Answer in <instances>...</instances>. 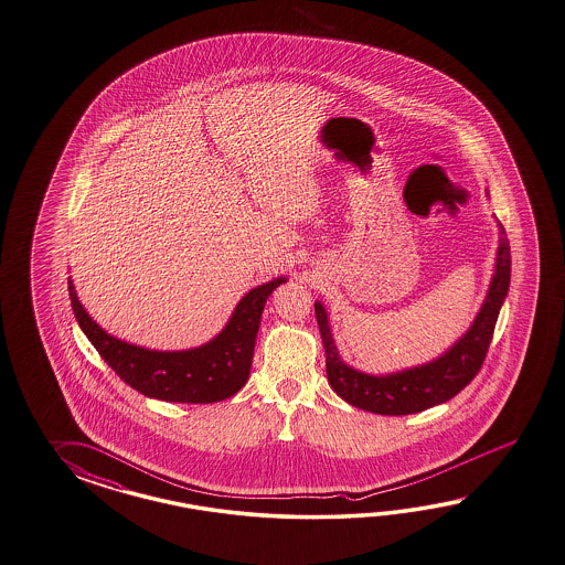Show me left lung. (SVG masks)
I'll return each mask as SVG.
<instances>
[{"instance_id": "obj_1", "label": "left lung", "mask_w": 565, "mask_h": 565, "mask_svg": "<svg viewBox=\"0 0 565 565\" xmlns=\"http://www.w3.org/2000/svg\"><path fill=\"white\" fill-rule=\"evenodd\" d=\"M490 195V193H488ZM495 247L494 274L482 306L463 332L439 358L427 363L404 367L398 372L367 373L349 365L332 339L331 320L324 303L317 300L318 329L327 355V377L332 390L351 406L385 416L416 414L454 398L476 377L494 334L500 308L509 296L510 245L500 222Z\"/></svg>"}]
</instances>
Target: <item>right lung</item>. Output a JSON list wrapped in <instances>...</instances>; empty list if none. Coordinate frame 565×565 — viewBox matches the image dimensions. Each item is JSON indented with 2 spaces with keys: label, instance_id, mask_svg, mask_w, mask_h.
Returning <instances> with one entry per match:
<instances>
[{
  "label": "right lung",
  "instance_id": "1",
  "mask_svg": "<svg viewBox=\"0 0 565 565\" xmlns=\"http://www.w3.org/2000/svg\"><path fill=\"white\" fill-rule=\"evenodd\" d=\"M286 281V276L274 277L248 289L216 337L180 351L147 349L111 337L87 315L71 277L70 298L73 315L85 337L130 387L147 398L212 404L231 398L247 384L263 308L271 291Z\"/></svg>",
  "mask_w": 565,
  "mask_h": 565
}]
</instances>
